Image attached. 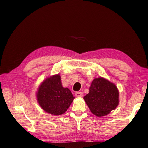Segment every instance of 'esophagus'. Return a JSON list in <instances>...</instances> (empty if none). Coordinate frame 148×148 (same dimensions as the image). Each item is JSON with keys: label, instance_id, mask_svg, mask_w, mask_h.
<instances>
[{"label": "esophagus", "instance_id": "1", "mask_svg": "<svg viewBox=\"0 0 148 148\" xmlns=\"http://www.w3.org/2000/svg\"><path fill=\"white\" fill-rule=\"evenodd\" d=\"M75 95L77 97H80L83 96V92H75Z\"/></svg>", "mask_w": 148, "mask_h": 148}]
</instances>
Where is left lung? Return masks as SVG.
Returning <instances> with one entry per match:
<instances>
[{
  "label": "left lung",
  "instance_id": "left-lung-1",
  "mask_svg": "<svg viewBox=\"0 0 148 148\" xmlns=\"http://www.w3.org/2000/svg\"><path fill=\"white\" fill-rule=\"evenodd\" d=\"M119 93L116 85L104 78H95L89 92L84 99L90 111L97 116H103L115 109L119 103Z\"/></svg>",
  "mask_w": 148,
  "mask_h": 148
}]
</instances>
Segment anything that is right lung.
I'll return each instance as SVG.
<instances>
[{"label":"right lung","instance_id":"1","mask_svg":"<svg viewBox=\"0 0 148 148\" xmlns=\"http://www.w3.org/2000/svg\"><path fill=\"white\" fill-rule=\"evenodd\" d=\"M37 97L42 109L54 115L65 113L75 99L70 90L62 86L60 75L44 80L38 88Z\"/></svg>","mask_w":148,"mask_h":148}]
</instances>
